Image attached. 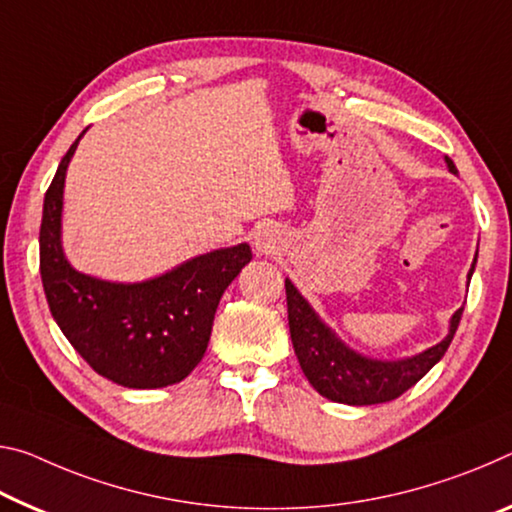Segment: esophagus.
Wrapping results in <instances>:
<instances>
[{
    "label": "esophagus",
    "instance_id": "34e87169",
    "mask_svg": "<svg viewBox=\"0 0 512 512\" xmlns=\"http://www.w3.org/2000/svg\"><path fill=\"white\" fill-rule=\"evenodd\" d=\"M255 248L259 250V253H271V250H273V241H271V237H269V232L257 234V237H255Z\"/></svg>",
    "mask_w": 512,
    "mask_h": 512
}]
</instances>
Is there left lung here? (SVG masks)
I'll return each mask as SVG.
<instances>
[{
  "label": "left lung",
  "mask_w": 512,
  "mask_h": 512,
  "mask_svg": "<svg viewBox=\"0 0 512 512\" xmlns=\"http://www.w3.org/2000/svg\"><path fill=\"white\" fill-rule=\"evenodd\" d=\"M446 166L451 173H458L449 157H446ZM472 273L474 266L469 278ZM285 289L291 344H294L300 369L321 396L346 405H373L399 399L442 360L462 316L460 307L451 316L449 335L424 353L403 360H371L337 339L335 332L316 316L310 303L298 294L291 280H285Z\"/></svg>",
  "instance_id": "obj_1"
}]
</instances>
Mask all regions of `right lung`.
<instances>
[{
    "label": "right lung",
    "instance_id": "right-lung-1",
    "mask_svg": "<svg viewBox=\"0 0 512 512\" xmlns=\"http://www.w3.org/2000/svg\"><path fill=\"white\" fill-rule=\"evenodd\" d=\"M84 132L61 159L43 202L40 278L47 305L68 342L100 376L132 389L175 385L205 355L218 300L253 253L248 243L212 250L134 285L72 269L61 246L63 184Z\"/></svg>",
    "mask_w": 512,
    "mask_h": 512
}]
</instances>
